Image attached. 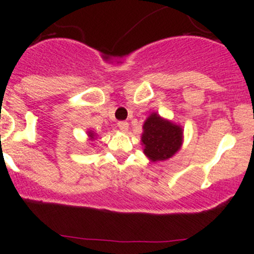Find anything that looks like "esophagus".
Here are the masks:
<instances>
[{
    "mask_svg": "<svg viewBox=\"0 0 254 254\" xmlns=\"http://www.w3.org/2000/svg\"><path fill=\"white\" fill-rule=\"evenodd\" d=\"M118 127H119V129L122 130L123 132H127V129H129V124H127V122H119L118 123Z\"/></svg>",
    "mask_w": 254,
    "mask_h": 254,
    "instance_id": "34e87169",
    "label": "esophagus"
}]
</instances>
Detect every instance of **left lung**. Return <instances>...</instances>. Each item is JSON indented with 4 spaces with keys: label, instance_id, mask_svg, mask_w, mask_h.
Listing matches in <instances>:
<instances>
[{
    "label": "left lung",
    "instance_id": "obj_1",
    "mask_svg": "<svg viewBox=\"0 0 254 254\" xmlns=\"http://www.w3.org/2000/svg\"><path fill=\"white\" fill-rule=\"evenodd\" d=\"M141 145L151 162L170 160L183 145V127L152 112L142 125Z\"/></svg>",
    "mask_w": 254,
    "mask_h": 254
}]
</instances>
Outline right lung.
<instances>
[{
  "label": "right lung",
  "instance_id": "1",
  "mask_svg": "<svg viewBox=\"0 0 254 254\" xmlns=\"http://www.w3.org/2000/svg\"><path fill=\"white\" fill-rule=\"evenodd\" d=\"M87 136H88V141H94L98 135H97L93 130H87Z\"/></svg>",
  "mask_w": 254,
  "mask_h": 254
}]
</instances>
